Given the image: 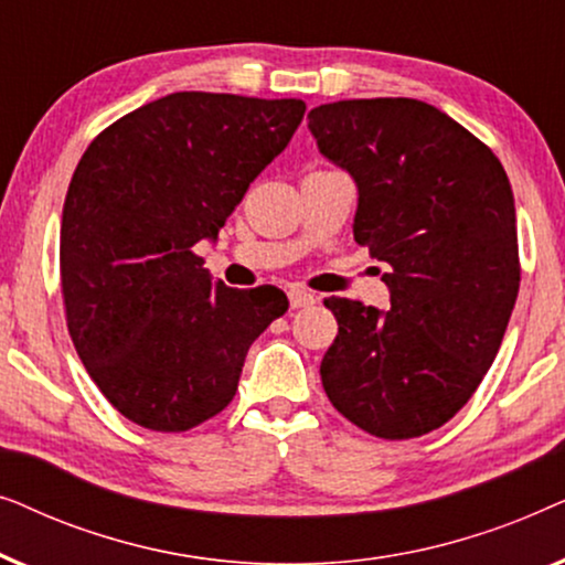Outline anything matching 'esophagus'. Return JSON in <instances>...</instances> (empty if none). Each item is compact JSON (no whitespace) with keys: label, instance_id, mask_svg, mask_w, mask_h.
I'll return each instance as SVG.
<instances>
[{"label":"esophagus","instance_id":"34e87169","mask_svg":"<svg viewBox=\"0 0 565 565\" xmlns=\"http://www.w3.org/2000/svg\"><path fill=\"white\" fill-rule=\"evenodd\" d=\"M288 298H290V308H311V306L316 303L313 292L300 290V288H292V290L288 292Z\"/></svg>","mask_w":565,"mask_h":565}]
</instances>
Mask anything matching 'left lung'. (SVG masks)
<instances>
[{
    "label": "left lung",
    "mask_w": 565,
    "mask_h": 565,
    "mask_svg": "<svg viewBox=\"0 0 565 565\" xmlns=\"http://www.w3.org/2000/svg\"><path fill=\"white\" fill-rule=\"evenodd\" d=\"M358 184L354 242L388 265L391 311L327 298L339 334L321 360L334 408L383 439L450 422L489 373L520 290L504 167L422 99H342L308 113Z\"/></svg>",
    "instance_id": "8db88e82"
}]
</instances>
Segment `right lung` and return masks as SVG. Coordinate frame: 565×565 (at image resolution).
<instances>
[{"mask_svg": "<svg viewBox=\"0 0 565 565\" xmlns=\"http://www.w3.org/2000/svg\"><path fill=\"white\" fill-rule=\"evenodd\" d=\"M303 99L174 92L105 128L76 164L61 221V292L103 396L153 431H184L236 396L254 339L288 311L273 285L215 282V242L290 143Z\"/></svg>", "mask_w": 565, "mask_h": 565, "instance_id": "1", "label": "right lung"}]
</instances>
